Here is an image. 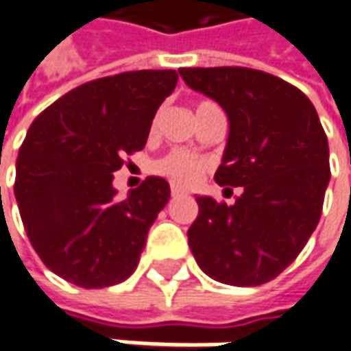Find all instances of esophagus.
<instances>
[{
  "label": "esophagus",
  "instance_id": "1",
  "mask_svg": "<svg viewBox=\"0 0 351 351\" xmlns=\"http://www.w3.org/2000/svg\"><path fill=\"white\" fill-rule=\"evenodd\" d=\"M171 195H173V197H178V195H182V190H180V188H176V186H173V188H171Z\"/></svg>",
  "mask_w": 351,
  "mask_h": 351
}]
</instances>
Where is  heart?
I'll list each match as a JSON object with an SVG mask.
<instances>
[{
	"label": "heart",
	"mask_w": 351,
	"mask_h": 351,
	"mask_svg": "<svg viewBox=\"0 0 351 351\" xmlns=\"http://www.w3.org/2000/svg\"><path fill=\"white\" fill-rule=\"evenodd\" d=\"M207 106H213V101H209V99L199 101L197 107H195V113ZM156 125H157V117L154 119V125L152 126L156 128ZM206 169H207L206 159L194 156V154H190V152H184V149H175V152L167 154L165 157H161V159L156 163L157 173L167 176L171 182H175V184L178 186L195 184V182L202 178V175L206 173Z\"/></svg>",
	"instance_id": "obj_1"
}]
</instances>
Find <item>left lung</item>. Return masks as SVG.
<instances>
[{
    "label": "left lung",
    "instance_id": "left-lung-1",
    "mask_svg": "<svg viewBox=\"0 0 351 351\" xmlns=\"http://www.w3.org/2000/svg\"><path fill=\"white\" fill-rule=\"evenodd\" d=\"M178 73L225 109L230 132L215 182L244 190L234 206L195 197L190 250L219 282L265 285L300 256L321 219L330 167L319 115L302 90L263 71L195 66Z\"/></svg>",
    "mask_w": 351,
    "mask_h": 351
}]
</instances>
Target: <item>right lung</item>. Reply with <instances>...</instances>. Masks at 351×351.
I'll return each mask as SVG.
<instances>
[{
    "label": "right lung",
    "instance_id": "add662e5",
    "mask_svg": "<svg viewBox=\"0 0 351 351\" xmlns=\"http://www.w3.org/2000/svg\"><path fill=\"white\" fill-rule=\"evenodd\" d=\"M176 71H128L66 92L30 125L16 157L15 197L26 236L47 269L80 288L134 273L149 226L167 206L165 178L147 176L126 199L113 173L144 149Z\"/></svg>",
    "mask_w": 351,
    "mask_h": 351
}]
</instances>
